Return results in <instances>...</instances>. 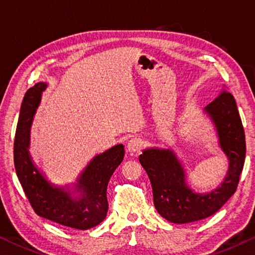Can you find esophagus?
Here are the masks:
<instances>
[{"label":"esophagus","instance_id":"34e87169","mask_svg":"<svg viewBox=\"0 0 255 255\" xmlns=\"http://www.w3.org/2000/svg\"><path fill=\"white\" fill-rule=\"evenodd\" d=\"M140 147H142V140L139 138H131L127 143V151L129 153H131V154L139 152Z\"/></svg>","mask_w":255,"mask_h":255}]
</instances>
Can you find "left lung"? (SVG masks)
<instances>
[{"mask_svg":"<svg viewBox=\"0 0 255 255\" xmlns=\"http://www.w3.org/2000/svg\"><path fill=\"white\" fill-rule=\"evenodd\" d=\"M204 113L211 120L218 145L228 160L226 177L213 191L196 193L189 187L184 165L171 148L146 147L139 155L151 180L156 211L173 224H188L216 213L235 193L243 170L245 134L234 96L222 92L204 108Z\"/></svg>","mask_w":255,"mask_h":255,"instance_id":"left-lung-1","label":"left lung"}]
</instances>
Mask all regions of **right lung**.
Listing matches in <instances>:
<instances>
[{"label":"right lung","instance_id":"right-lung-1","mask_svg":"<svg viewBox=\"0 0 255 255\" xmlns=\"http://www.w3.org/2000/svg\"><path fill=\"white\" fill-rule=\"evenodd\" d=\"M47 83L29 88L23 98L15 130L14 168L31 207L39 217L69 228L87 230L107 217V188L117 167L123 162V144L95 155L77 177L76 183L59 186L46 178L29 153L30 128Z\"/></svg>","mask_w":255,"mask_h":255}]
</instances>
